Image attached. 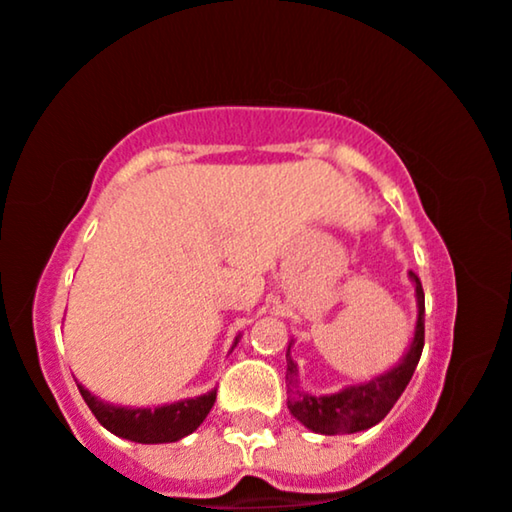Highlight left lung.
<instances>
[{"label": "left lung", "mask_w": 512, "mask_h": 512, "mask_svg": "<svg viewBox=\"0 0 512 512\" xmlns=\"http://www.w3.org/2000/svg\"><path fill=\"white\" fill-rule=\"evenodd\" d=\"M413 286H416V302H418V321L416 333H413L409 352L401 357V361L387 373L375 375L364 385H347L345 390L335 394H307L297 385V364L290 359V342L286 361V387H288V409L293 416L300 420L304 428L319 435H352V432H361L373 428L383 420L406 385L411 383V375L416 371L420 354H423L425 345V293L420 286V278L409 271Z\"/></svg>", "instance_id": "1"}]
</instances>
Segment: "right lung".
I'll use <instances>...</instances> for the list:
<instances>
[{
    "mask_svg": "<svg viewBox=\"0 0 512 512\" xmlns=\"http://www.w3.org/2000/svg\"><path fill=\"white\" fill-rule=\"evenodd\" d=\"M77 390H80L82 399L87 401V406L103 428L139 444L179 442L181 437L191 435L203 423L217 399V390H210L208 394H200V397L181 399L174 401V404L155 406V409H132V406L108 404V401L84 390L82 385H77Z\"/></svg>",
    "mask_w": 512,
    "mask_h": 512,
    "instance_id": "add662e5",
    "label": "right lung"
}]
</instances>
